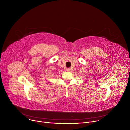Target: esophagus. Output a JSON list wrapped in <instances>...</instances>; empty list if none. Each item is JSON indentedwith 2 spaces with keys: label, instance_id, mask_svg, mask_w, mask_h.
Returning <instances> with one entry per match:
<instances>
[{
  "label": "esophagus",
  "instance_id": "34e87169",
  "mask_svg": "<svg viewBox=\"0 0 130 130\" xmlns=\"http://www.w3.org/2000/svg\"><path fill=\"white\" fill-rule=\"evenodd\" d=\"M66 70H67V71H70V68H67V69H66Z\"/></svg>",
  "mask_w": 130,
  "mask_h": 130
}]
</instances>
